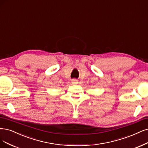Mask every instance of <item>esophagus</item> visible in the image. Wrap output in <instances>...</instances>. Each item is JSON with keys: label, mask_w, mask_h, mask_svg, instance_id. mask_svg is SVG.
Returning <instances> with one entry per match:
<instances>
[{"label": "esophagus", "mask_w": 148, "mask_h": 148, "mask_svg": "<svg viewBox=\"0 0 148 148\" xmlns=\"http://www.w3.org/2000/svg\"><path fill=\"white\" fill-rule=\"evenodd\" d=\"M77 83H78V80H76L75 79H72V84H76Z\"/></svg>", "instance_id": "1"}]
</instances>
